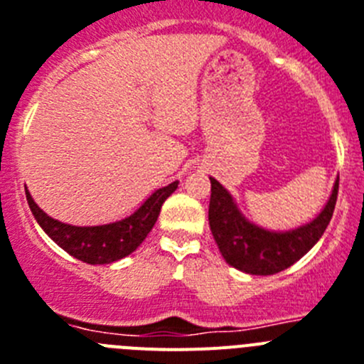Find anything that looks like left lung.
<instances>
[{
	"instance_id": "left-lung-1",
	"label": "left lung",
	"mask_w": 364,
	"mask_h": 364,
	"mask_svg": "<svg viewBox=\"0 0 364 364\" xmlns=\"http://www.w3.org/2000/svg\"><path fill=\"white\" fill-rule=\"evenodd\" d=\"M337 191L339 179L335 181L330 200L315 220L296 229L277 232L249 221L240 213L227 188L210 178L208 223L221 257L229 265L249 274H274L287 269L324 235L333 216Z\"/></svg>"
}]
</instances>
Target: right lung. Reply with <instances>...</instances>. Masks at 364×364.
Masks as SVG:
<instances>
[{
    "label": "right lung",
    "instance_id": "right-lung-1",
    "mask_svg": "<svg viewBox=\"0 0 364 364\" xmlns=\"http://www.w3.org/2000/svg\"><path fill=\"white\" fill-rule=\"evenodd\" d=\"M178 185L179 181H173L163 188H157L134 214H129L124 220L91 227L69 225L64 221L47 216L42 208L34 203L33 196L27 192V188H25V194H27L31 213L53 242L58 243L71 257L86 264L97 265L112 264V262L128 257L129 252H134L146 238L151 227L156 225L164 200L178 188Z\"/></svg>",
    "mask_w": 364,
    "mask_h": 364
}]
</instances>
